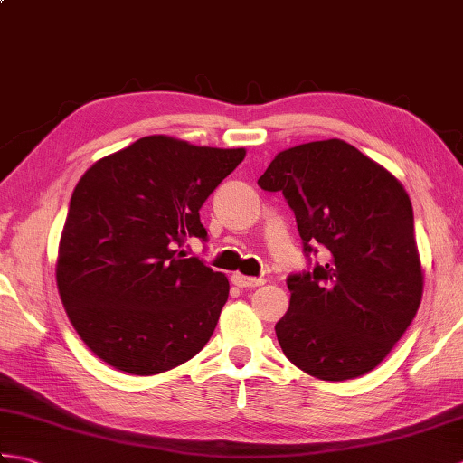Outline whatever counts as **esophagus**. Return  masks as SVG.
I'll list each match as a JSON object with an SVG mask.
<instances>
[{
  "label": "esophagus",
  "instance_id": "1",
  "mask_svg": "<svg viewBox=\"0 0 463 463\" xmlns=\"http://www.w3.org/2000/svg\"><path fill=\"white\" fill-rule=\"evenodd\" d=\"M232 284L239 288H254V287H260L264 284L262 279H254V277H244V274H232Z\"/></svg>",
  "mask_w": 463,
  "mask_h": 463
}]
</instances>
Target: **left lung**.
I'll return each instance as SVG.
<instances>
[{"mask_svg":"<svg viewBox=\"0 0 463 463\" xmlns=\"http://www.w3.org/2000/svg\"><path fill=\"white\" fill-rule=\"evenodd\" d=\"M259 184L284 194L304 252L326 249L322 264L287 280L290 307L274 326L284 356L318 380L364 376L408 330L424 292L404 184L340 139L280 151Z\"/></svg>","mask_w":463,"mask_h":463,"instance_id":"left-lung-1","label":"left lung"}]
</instances>
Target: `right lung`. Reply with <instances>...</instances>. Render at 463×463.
I'll return each mask as SVG.
<instances>
[{
    "label": "right lung",
    "instance_id": "obj_1",
    "mask_svg": "<svg viewBox=\"0 0 463 463\" xmlns=\"http://www.w3.org/2000/svg\"><path fill=\"white\" fill-rule=\"evenodd\" d=\"M244 155L149 135L85 171L55 279L69 322L97 358L153 376L204 348L229 279L181 247L191 237L206 241L201 206Z\"/></svg>",
    "mask_w": 463,
    "mask_h": 463
}]
</instances>
